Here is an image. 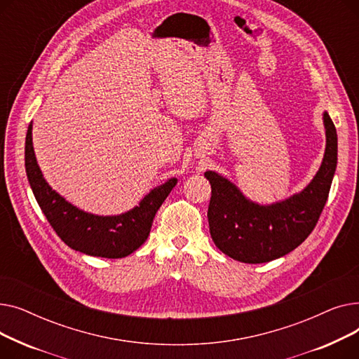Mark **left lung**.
I'll use <instances>...</instances> for the list:
<instances>
[{
    "label": "left lung",
    "instance_id": "left-lung-1",
    "mask_svg": "<svg viewBox=\"0 0 359 359\" xmlns=\"http://www.w3.org/2000/svg\"><path fill=\"white\" fill-rule=\"evenodd\" d=\"M326 153L322 165L306 189L269 206L244 198L237 187L214 172L208 206L210 233L215 246L244 263H265L297 249L314 230L326 205L337 163L336 128L325 111Z\"/></svg>",
    "mask_w": 359,
    "mask_h": 359
}]
</instances>
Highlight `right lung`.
Segmentation results:
<instances>
[{
  "label": "right lung",
  "instance_id": "add662e5",
  "mask_svg": "<svg viewBox=\"0 0 359 359\" xmlns=\"http://www.w3.org/2000/svg\"><path fill=\"white\" fill-rule=\"evenodd\" d=\"M25 160L32 191L50 227L71 249L97 257L119 259L140 249L151 231L156 212L177 183V179H170L151 191L140 206L122 215L99 217L80 211L52 191L34 157L32 125L26 135Z\"/></svg>",
  "mask_w": 359,
  "mask_h": 359
}]
</instances>
